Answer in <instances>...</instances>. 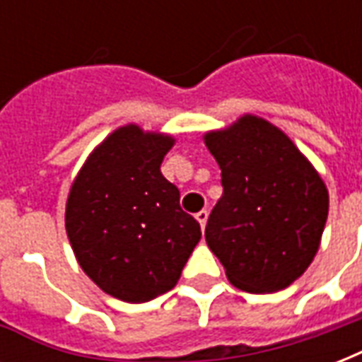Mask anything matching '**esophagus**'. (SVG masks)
<instances>
[{"mask_svg":"<svg viewBox=\"0 0 362 362\" xmlns=\"http://www.w3.org/2000/svg\"><path fill=\"white\" fill-rule=\"evenodd\" d=\"M207 217H209V211L207 209H202V211L196 213V219L197 223L202 225V228H205V223H207Z\"/></svg>","mask_w":362,"mask_h":362,"instance_id":"obj_1","label":"esophagus"}]
</instances>
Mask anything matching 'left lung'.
<instances>
[{
    "mask_svg": "<svg viewBox=\"0 0 362 362\" xmlns=\"http://www.w3.org/2000/svg\"><path fill=\"white\" fill-rule=\"evenodd\" d=\"M221 168L223 196L205 240L235 287L275 293L316 256L327 219V189L281 129L258 116L205 135Z\"/></svg>",
    "mask_w": 362,
    "mask_h": 362,
    "instance_id": "obj_1",
    "label": "left lung"
}]
</instances>
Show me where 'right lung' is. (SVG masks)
Instances as JSON below:
<instances>
[{"label":"right lung","mask_w":362,"mask_h":362,"mask_svg":"<svg viewBox=\"0 0 362 362\" xmlns=\"http://www.w3.org/2000/svg\"><path fill=\"white\" fill-rule=\"evenodd\" d=\"M173 137L124 126L104 139L75 178L66 230L83 272L104 293L147 303L174 288L202 238L160 173Z\"/></svg>","instance_id":"right-lung-1"}]
</instances>
